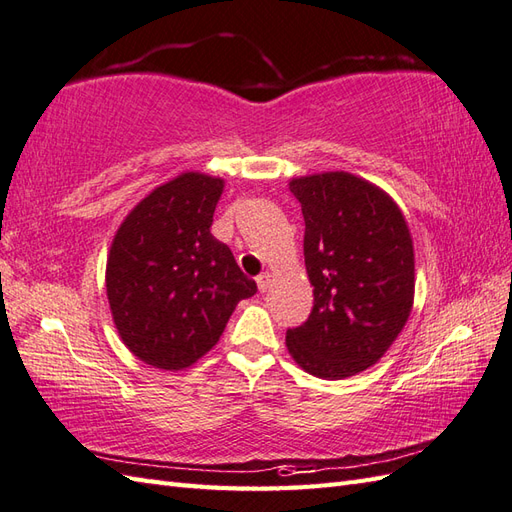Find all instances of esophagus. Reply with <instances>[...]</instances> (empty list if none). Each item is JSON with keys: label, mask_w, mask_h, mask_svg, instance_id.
<instances>
[{"label": "esophagus", "mask_w": 512, "mask_h": 512, "mask_svg": "<svg viewBox=\"0 0 512 512\" xmlns=\"http://www.w3.org/2000/svg\"><path fill=\"white\" fill-rule=\"evenodd\" d=\"M270 281H272L270 272H261V275L257 277V288H259V292H266V290L270 288Z\"/></svg>", "instance_id": "1"}]
</instances>
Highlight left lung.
<instances>
[{"mask_svg":"<svg viewBox=\"0 0 512 512\" xmlns=\"http://www.w3.org/2000/svg\"><path fill=\"white\" fill-rule=\"evenodd\" d=\"M314 307L285 344L303 371L351 377L373 366L410 316L414 251L406 218L382 189L347 172L294 178Z\"/></svg>","mask_w":512,"mask_h":512,"instance_id":"left-lung-1","label":"left lung"}]
</instances>
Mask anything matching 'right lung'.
<instances>
[{
	"instance_id": "right-lung-1",
	"label": "right lung",
	"mask_w": 512,
	"mask_h": 512,
	"mask_svg": "<svg viewBox=\"0 0 512 512\" xmlns=\"http://www.w3.org/2000/svg\"><path fill=\"white\" fill-rule=\"evenodd\" d=\"M224 181L185 172L148 194L117 229L106 261L115 327L141 362L181 371L222 336L235 305L257 292L211 235Z\"/></svg>"
}]
</instances>
